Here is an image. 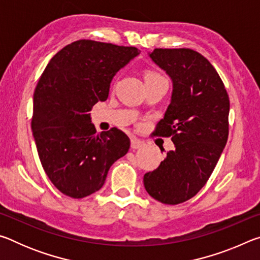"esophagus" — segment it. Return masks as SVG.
Masks as SVG:
<instances>
[{
	"label": "esophagus",
	"mask_w": 260,
	"mask_h": 260,
	"mask_svg": "<svg viewBox=\"0 0 260 260\" xmlns=\"http://www.w3.org/2000/svg\"><path fill=\"white\" fill-rule=\"evenodd\" d=\"M143 146H144V143L141 140H139V139L133 138V139L131 140V147H132V149H140V148H142Z\"/></svg>",
	"instance_id": "esophagus-1"
}]
</instances>
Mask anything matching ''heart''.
Segmentation results:
<instances>
[{
  "instance_id": "heart-1",
  "label": "heart",
  "mask_w": 260,
  "mask_h": 260,
  "mask_svg": "<svg viewBox=\"0 0 260 260\" xmlns=\"http://www.w3.org/2000/svg\"><path fill=\"white\" fill-rule=\"evenodd\" d=\"M158 78H161V77L155 72H148L146 74V80H152V79H158Z\"/></svg>"
}]
</instances>
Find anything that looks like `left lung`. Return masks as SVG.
Masks as SVG:
<instances>
[{
	"label": "left lung",
	"mask_w": 260,
	"mask_h": 260,
	"mask_svg": "<svg viewBox=\"0 0 260 260\" xmlns=\"http://www.w3.org/2000/svg\"><path fill=\"white\" fill-rule=\"evenodd\" d=\"M148 56L172 81V94L156 133L172 135L174 149L143 177L149 195L164 204L195 196L208 181L228 139L230 99L215 69L186 48L155 49Z\"/></svg>",
	"instance_id": "obj_1"
}]
</instances>
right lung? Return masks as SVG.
I'll return each mask as SVG.
<instances>
[{"mask_svg": "<svg viewBox=\"0 0 260 260\" xmlns=\"http://www.w3.org/2000/svg\"><path fill=\"white\" fill-rule=\"evenodd\" d=\"M140 55L135 47L78 40L50 59L33 96L32 131L48 178L64 195L89 196L128 152L124 132L96 133L90 110L109 96L117 72Z\"/></svg>", "mask_w": 260, "mask_h": 260, "instance_id": "1", "label": "right lung"}]
</instances>
